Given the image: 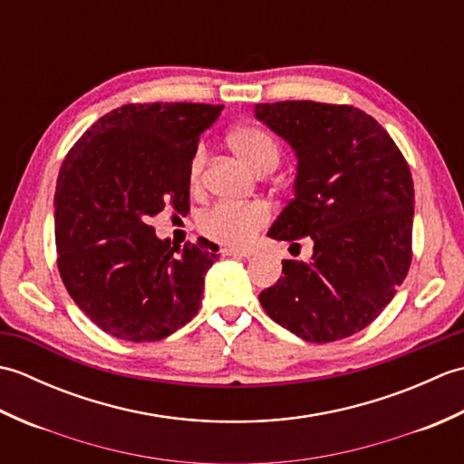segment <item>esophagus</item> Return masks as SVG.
I'll list each match as a JSON object with an SVG mask.
<instances>
[{"instance_id": "esophagus-1", "label": "esophagus", "mask_w": 464, "mask_h": 464, "mask_svg": "<svg viewBox=\"0 0 464 464\" xmlns=\"http://www.w3.org/2000/svg\"><path fill=\"white\" fill-rule=\"evenodd\" d=\"M225 257H253V251L251 249H239V247H225L221 251Z\"/></svg>"}]
</instances>
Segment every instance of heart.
<instances>
[{"label":"heart","instance_id":"1","mask_svg":"<svg viewBox=\"0 0 464 464\" xmlns=\"http://www.w3.org/2000/svg\"><path fill=\"white\" fill-rule=\"evenodd\" d=\"M231 150L247 163L251 169L259 171L267 165L279 163V145L271 133L257 125L235 127L229 133ZM205 163V150L199 147L191 157L189 163V181L197 185L201 179ZM267 221V209L259 203L233 205L217 203L199 217V229L215 241L227 245H245L253 239L259 227Z\"/></svg>","mask_w":464,"mask_h":464}]
</instances>
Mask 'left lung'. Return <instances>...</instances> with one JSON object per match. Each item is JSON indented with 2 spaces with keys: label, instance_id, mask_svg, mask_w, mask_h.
<instances>
[{
  "label": "left lung",
  "instance_id": "1",
  "mask_svg": "<svg viewBox=\"0 0 464 464\" xmlns=\"http://www.w3.org/2000/svg\"><path fill=\"white\" fill-rule=\"evenodd\" d=\"M255 117L297 160L293 199L267 235L313 239L309 263L283 261L285 275L259 301L304 341L351 337L379 317L407 277L415 215L409 165L391 135L357 107L257 103Z\"/></svg>",
  "mask_w": 464,
  "mask_h": 464
}]
</instances>
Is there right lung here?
I'll list each match as a JSON object with an SVG mask.
<instances>
[{
    "mask_svg": "<svg viewBox=\"0 0 464 464\" xmlns=\"http://www.w3.org/2000/svg\"><path fill=\"white\" fill-rule=\"evenodd\" d=\"M223 105H123L100 117L59 169L57 267L77 307L117 339L160 341L189 323L217 261L209 241L171 247L150 217L189 213V163Z\"/></svg>",
    "mask_w": 464,
    "mask_h": 464,
    "instance_id": "1",
    "label": "right lung"
}]
</instances>
